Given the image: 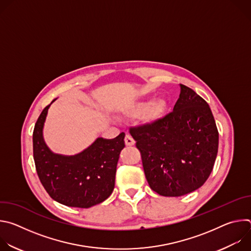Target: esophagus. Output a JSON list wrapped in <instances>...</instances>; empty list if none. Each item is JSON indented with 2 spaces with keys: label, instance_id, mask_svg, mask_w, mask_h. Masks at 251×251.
I'll list each match as a JSON object with an SVG mask.
<instances>
[{
  "label": "esophagus",
  "instance_id": "esophagus-1",
  "mask_svg": "<svg viewBox=\"0 0 251 251\" xmlns=\"http://www.w3.org/2000/svg\"><path fill=\"white\" fill-rule=\"evenodd\" d=\"M125 144L127 146H133L135 144V140L129 134L125 136Z\"/></svg>",
  "mask_w": 251,
  "mask_h": 251
}]
</instances>
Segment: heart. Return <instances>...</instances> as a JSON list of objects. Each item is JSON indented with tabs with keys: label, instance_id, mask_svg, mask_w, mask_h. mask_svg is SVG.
Instances as JSON below:
<instances>
[{
	"label": "heart",
	"instance_id": "1",
	"mask_svg": "<svg viewBox=\"0 0 251 251\" xmlns=\"http://www.w3.org/2000/svg\"><path fill=\"white\" fill-rule=\"evenodd\" d=\"M166 106H167V102L163 98H160L154 101L153 103H151L150 101H141V102H137L131 107L129 109V114L132 116L140 115L141 113L145 112L150 106L151 108L149 109L148 114H147V119L150 121H153L160 118L163 115L166 109Z\"/></svg>",
	"mask_w": 251,
	"mask_h": 251
}]
</instances>
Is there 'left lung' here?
Masks as SVG:
<instances>
[{
	"mask_svg": "<svg viewBox=\"0 0 251 251\" xmlns=\"http://www.w3.org/2000/svg\"><path fill=\"white\" fill-rule=\"evenodd\" d=\"M150 188L164 197H181L208 178L219 149V131L206 101L181 84L172 112L130 127Z\"/></svg>",
	"mask_w": 251,
	"mask_h": 251,
	"instance_id": "obj_1",
	"label": "left lung"
}]
</instances>
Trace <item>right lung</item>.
Wrapping results in <instances>:
<instances>
[{
	"mask_svg": "<svg viewBox=\"0 0 251 251\" xmlns=\"http://www.w3.org/2000/svg\"><path fill=\"white\" fill-rule=\"evenodd\" d=\"M50 104L41 113L32 134L33 160L42 185L51 199L67 206L87 208L104 201L115 186L116 167L125 147V134L122 132L111 140L98 138L75 156L53 154L43 138Z\"/></svg>",
	"mask_w": 251,
	"mask_h": 251,
	"instance_id": "obj_1",
	"label": "right lung"
}]
</instances>
